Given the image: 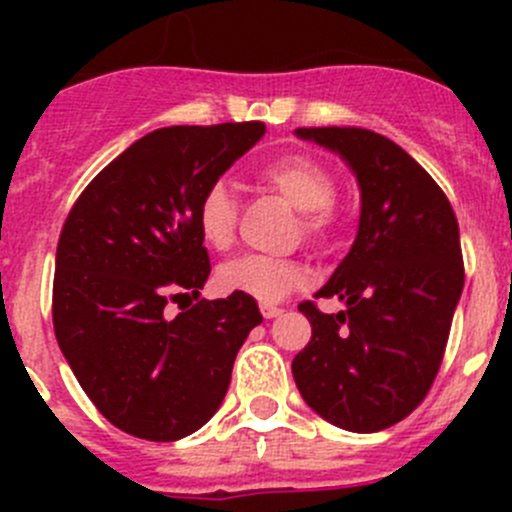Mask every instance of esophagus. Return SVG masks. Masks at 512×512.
<instances>
[{"label": "esophagus", "mask_w": 512, "mask_h": 512, "mask_svg": "<svg viewBox=\"0 0 512 512\" xmlns=\"http://www.w3.org/2000/svg\"><path fill=\"white\" fill-rule=\"evenodd\" d=\"M260 312H262V317H265V319H275V317H280V314L285 312V309L277 307V304H265V302H262L260 304Z\"/></svg>", "instance_id": "esophagus-1"}]
</instances>
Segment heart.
Here are the masks:
<instances>
[{
  "label": "heart",
  "mask_w": 512,
  "mask_h": 512,
  "mask_svg": "<svg viewBox=\"0 0 512 512\" xmlns=\"http://www.w3.org/2000/svg\"><path fill=\"white\" fill-rule=\"evenodd\" d=\"M257 183L285 203L299 210V232L307 240L319 242L334 225V198L337 178L322 160L307 153H287L257 170ZM195 223L203 242L213 250H230L235 242L237 205L225 180H215L205 188L195 210ZM304 267L292 260L265 255H245L225 262L218 270V285L225 292L247 294L260 302H280L289 292L304 285Z\"/></svg>",
  "instance_id": "1"
}]
</instances>
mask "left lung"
I'll return each instance as SVG.
<instances>
[{
    "label": "left lung",
    "mask_w": 512,
    "mask_h": 512,
    "mask_svg": "<svg viewBox=\"0 0 512 512\" xmlns=\"http://www.w3.org/2000/svg\"><path fill=\"white\" fill-rule=\"evenodd\" d=\"M337 153L361 190L347 252L317 297L299 304L312 339L292 361L299 394L324 421L354 433L394 426L423 401L446 352L463 292L458 220L436 180L404 148L366 128H297Z\"/></svg>",
    "instance_id": "1"
}]
</instances>
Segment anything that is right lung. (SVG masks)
Here are the masks:
<instances>
[{
    "mask_svg": "<svg viewBox=\"0 0 512 512\" xmlns=\"http://www.w3.org/2000/svg\"><path fill=\"white\" fill-rule=\"evenodd\" d=\"M265 123L170 126L138 138L86 185L56 247L54 332L94 406L121 431L178 441L213 418L257 302L200 297L210 257L195 223L205 188Z\"/></svg>",
    "mask_w": 512,
    "mask_h": 512,
    "instance_id": "add662e5",
    "label": "right lung"
}]
</instances>
